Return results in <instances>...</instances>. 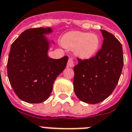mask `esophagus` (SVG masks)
<instances>
[{
	"mask_svg": "<svg viewBox=\"0 0 132 132\" xmlns=\"http://www.w3.org/2000/svg\"><path fill=\"white\" fill-rule=\"evenodd\" d=\"M67 66H68V67H73V66H75L73 58H69V59H68V63H67Z\"/></svg>",
	"mask_w": 132,
	"mask_h": 132,
	"instance_id": "1",
	"label": "esophagus"
}]
</instances>
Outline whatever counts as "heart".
I'll use <instances>...</instances> for the list:
<instances>
[{
  "label": "heart",
  "mask_w": 132,
  "mask_h": 132,
  "mask_svg": "<svg viewBox=\"0 0 132 132\" xmlns=\"http://www.w3.org/2000/svg\"><path fill=\"white\" fill-rule=\"evenodd\" d=\"M100 39L93 33L73 31L65 34L61 44L68 49H74L75 55L82 59H90L97 53L100 47Z\"/></svg>",
  "instance_id": "obj_1"
}]
</instances>
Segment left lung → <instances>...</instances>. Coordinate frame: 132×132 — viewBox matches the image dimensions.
Returning <instances> with one entry per match:
<instances>
[{
    "instance_id": "1",
    "label": "left lung",
    "mask_w": 132,
    "mask_h": 132,
    "mask_svg": "<svg viewBox=\"0 0 132 132\" xmlns=\"http://www.w3.org/2000/svg\"><path fill=\"white\" fill-rule=\"evenodd\" d=\"M102 48L88 59L77 58L73 85L75 95L82 102L97 104L107 98L117 85L124 59L122 47L111 33L101 30Z\"/></svg>"
}]
</instances>
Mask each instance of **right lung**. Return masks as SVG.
<instances>
[{
  "instance_id": "1",
  "label": "right lung",
  "mask_w": 132,
  "mask_h": 132,
  "mask_svg": "<svg viewBox=\"0 0 132 132\" xmlns=\"http://www.w3.org/2000/svg\"><path fill=\"white\" fill-rule=\"evenodd\" d=\"M50 28H30L22 32L11 46L7 75L13 90L28 103H40L48 99L53 83L65 69L68 57L52 59L48 56L50 43L44 36Z\"/></svg>"
}]
</instances>
